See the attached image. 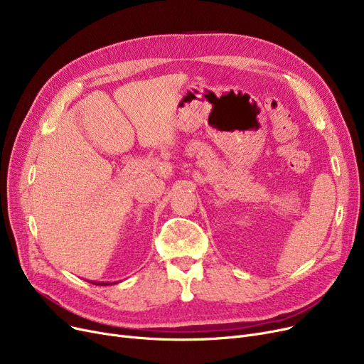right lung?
Here are the masks:
<instances>
[{"label":"right lung","instance_id":"right-lung-1","mask_svg":"<svg viewBox=\"0 0 364 364\" xmlns=\"http://www.w3.org/2000/svg\"><path fill=\"white\" fill-rule=\"evenodd\" d=\"M91 283H94V284H100V286H107V284H110V283H95V282H91Z\"/></svg>","mask_w":364,"mask_h":364}]
</instances>
